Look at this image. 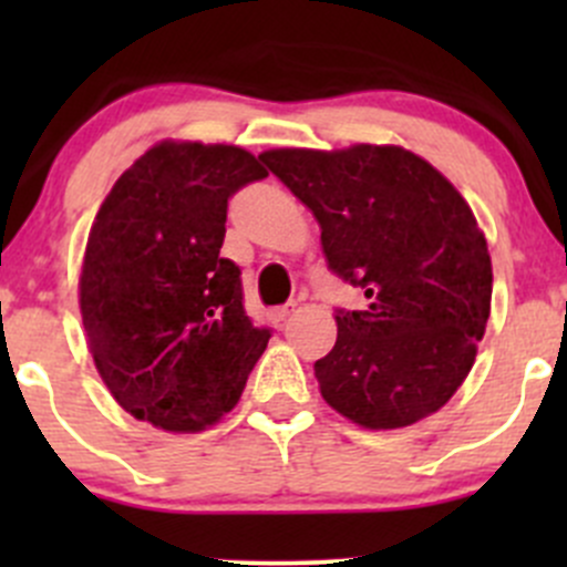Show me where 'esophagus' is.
Instances as JSON below:
<instances>
[{
    "label": "esophagus",
    "mask_w": 567,
    "mask_h": 567,
    "mask_svg": "<svg viewBox=\"0 0 567 567\" xmlns=\"http://www.w3.org/2000/svg\"><path fill=\"white\" fill-rule=\"evenodd\" d=\"M296 310V305H285V307H277V310H271L268 312V318H271V323H277V326H282L285 320H288V316L290 312Z\"/></svg>",
    "instance_id": "obj_1"
}]
</instances>
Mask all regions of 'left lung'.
I'll return each instance as SVG.
<instances>
[{"mask_svg": "<svg viewBox=\"0 0 567 567\" xmlns=\"http://www.w3.org/2000/svg\"><path fill=\"white\" fill-rule=\"evenodd\" d=\"M320 225L329 268L364 290L337 310L316 362L326 403L370 431L442 409L477 357L491 316V255L458 188L398 145L260 153Z\"/></svg>", "mask_w": 567, "mask_h": 567, "instance_id": "8db88e82", "label": "left lung"}]
</instances>
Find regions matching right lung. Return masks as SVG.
Masks as SVG:
<instances>
[{"mask_svg": "<svg viewBox=\"0 0 567 567\" xmlns=\"http://www.w3.org/2000/svg\"><path fill=\"white\" fill-rule=\"evenodd\" d=\"M266 175L244 147L167 140L106 194L79 307L101 379L136 420L205 431L241 398L271 331L251 326L241 268L219 249L227 199Z\"/></svg>", "mask_w": 567, "mask_h": 567, "instance_id": "add662e5", "label": "right lung"}]
</instances>
